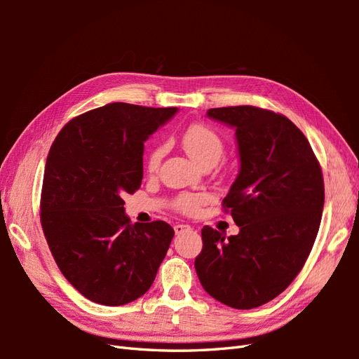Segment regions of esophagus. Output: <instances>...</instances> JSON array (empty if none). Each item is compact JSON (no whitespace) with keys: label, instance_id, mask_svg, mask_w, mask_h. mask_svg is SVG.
I'll return each instance as SVG.
<instances>
[{"label":"esophagus","instance_id":"1","mask_svg":"<svg viewBox=\"0 0 359 359\" xmlns=\"http://www.w3.org/2000/svg\"><path fill=\"white\" fill-rule=\"evenodd\" d=\"M173 231H175L177 235H180L182 232L190 231V226H187V224H175V226H173Z\"/></svg>","mask_w":359,"mask_h":359}]
</instances>
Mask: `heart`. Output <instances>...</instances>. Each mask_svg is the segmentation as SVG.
<instances>
[{
    "instance_id": "1",
    "label": "heart",
    "mask_w": 359,
    "mask_h": 359,
    "mask_svg": "<svg viewBox=\"0 0 359 359\" xmlns=\"http://www.w3.org/2000/svg\"><path fill=\"white\" fill-rule=\"evenodd\" d=\"M184 151L201 165H215L224 153V140L214 128L206 124H191L181 135ZM163 157V147H156L147 160V169L156 172ZM206 202L203 193H182L175 199V208L182 214H194Z\"/></svg>"
}]
</instances>
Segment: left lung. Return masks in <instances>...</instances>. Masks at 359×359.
Instances as JSON below:
<instances>
[{
	"mask_svg": "<svg viewBox=\"0 0 359 359\" xmlns=\"http://www.w3.org/2000/svg\"><path fill=\"white\" fill-rule=\"evenodd\" d=\"M206 115L235 128L241 166L223 208L240 233L226 238L203 226L194 268L217 301L256 309L278 297L306 264L322 219V169L285 115L255 106L215 107Z\"/></svg>",
	"mask_w": 359,
	"mask_h": 359,
	"instance_id": "left-lung-1",
	"label": "left lung"
}]
</instances>
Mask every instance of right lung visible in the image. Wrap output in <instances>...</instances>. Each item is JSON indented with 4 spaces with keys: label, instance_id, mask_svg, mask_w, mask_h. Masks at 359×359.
<instances>
[{
    "label": "right lung",
    "instance_id": "obj_1",
    "mask_svg": "<svg viewBox=\"0 0 359 359\" xmlns=\"http://www.w3.org/2000/svg\"><path fill=\"white\" fill-rule=\"evenodd\" d=\"M177 107L109 103L73 118L53 140L40 220L69 283L103 306L142 297L175 232L166 222L130 223L123 196L144 177V142Z\"/></svg>",
    "mask_w": 359,
    "mask_h": 359
}]
</instances>
